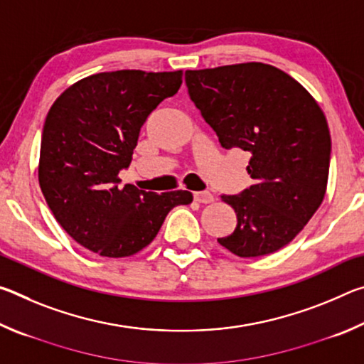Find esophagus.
<instances>
[{
    "instance_id": "34e87169",
    "label": "esophagus",
    "mask_w": 364,
    "mask_h": 364,
    "mask_svg": "<svg viewBox=\"0 0 364 364\" xmlns=\"http://www.w3.org/2000/svg\"><path fill=\"white\" fill-rule=\"evenodd\" d=\"M194 200L199 204H212L213 196L208 191H200V193H194Z\"/></svg>"
}]
</instances>
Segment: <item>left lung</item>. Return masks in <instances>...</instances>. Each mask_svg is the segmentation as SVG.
Returning a JSON list of instances; mask_svg holds the SVG:
<instances>
[{"label": "left lung", "mask_w": 364, "mask_h": 364, "mask_svg": "<svg viewBox=\"0 0 364 364\" xmlns=\"http://www.w3.org/2000/svg\"><path fill=\"white\" fill-rule=\"evenodd\" d=\"M196 107L225 149L250 154L255 183L221 196L237 225L218 242L252 258L284 247L321 205L328 186L331 133L324 112L297 80L263 63L186 70Z\"/></svg>", "instance_id": "left-lung-1"}]
</instances>
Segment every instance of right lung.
I'll list each match as a JSON object with an SVG mask.
<instances>
[{"label": "right lung", "instance_id": "right-lung-1", "mask_svg": "<svg viewBox=\"0 0 364 364\" xmlns=\"http://www.w3.org/2000/svg\"><path fill=\"white\" fill-rule=\"evenodd\" d=\"M181 83L183 70L101 72L69 86L49 109L40 188L58 223L85 249L109 258L138 254L171 208L193 202L189 191L156 194L119 184L147 115Z\"/></svg>", "mask_w": 364, "mask_h": 364}]
</instances>
